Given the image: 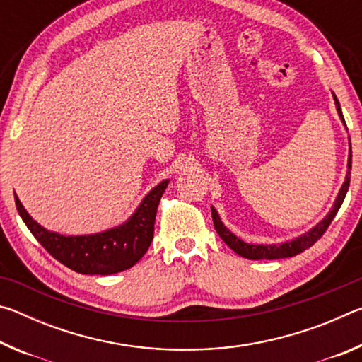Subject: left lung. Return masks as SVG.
Here are the masks:
<instances>
[{"instance_id":"obj_1","label":"left lung","mask_w":362,"mask_h":362,"mask_svg":"<svg viewBox=\"0 0 362 362\" xmlns=\"http://www.w3.org/2000/svg\"><path fill=\"white\" fill-rule=\"evenodd\" d=\"M335 99V105H337V112H339L341 121L345 122L343 119V115H341V108H340V103L337 100V97L334 95ZM348 174H346V179L345 183L341 185V189L339 196H337L335 199V204H334V209L330 211L329 216L322 220V222L317 223L313 230L306 233V235L297 238V240H293L291 243H284V244H272V246H263V244H249V243H244L241 241L240 238H236L233 233L226 228V226L220 222V217L217 211L212 207V220H214V228L218 233V236L222 238L225 241V244L228 247H231L233 250L238 255L244 257V259H250V260H276V259H286V257H293V255H298L302 254L305 249H308L313 246V244L320 240V238L326 233V230L329 228V225L332 223L334 217L337 216V212H339L340 206L343 203V199H345L346 192H348V187H350V175H351V146H350V161H348Z\"/></svg>"}]
</instances>
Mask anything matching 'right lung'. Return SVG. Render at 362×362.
<instances>
[{
	"label": "right lung",
	"instance_id": "right-lung-1",
	"mask_svg": "<svg viewBox=\"0 0 362 362\" xmlns=\"http://www.w3.org/2000/svg\"><path fill=\"white\" fill-rule=\"evenodd\" d=\"M168 183L164 180L153 188L124 225L89 236H62L47 231L28 216L19 198H14L28 230L54 259L81 274H115L136 265L148 250L158 204Z\"/></svg>",
	"mask_w": 362,
	"mask_h": 362
}]
</instances>
